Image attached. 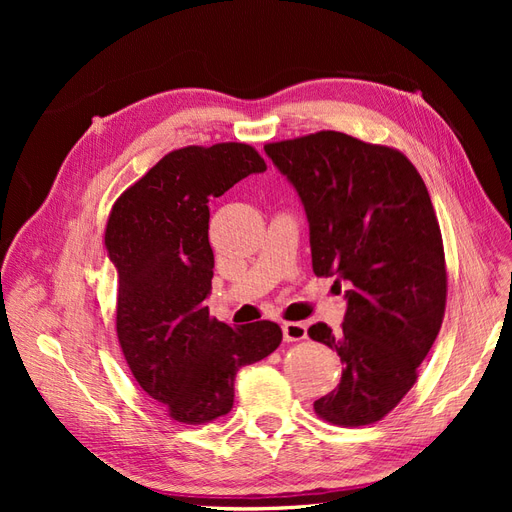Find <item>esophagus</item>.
Returning <instances> with one entry per match:
<instances>
[{
    "mask_svg": "<svg viewBox=\"0 0 512 512\" xmlns=\"http://www.w3.org/2000/svg\"><path fill=\"white\" fill-rule=\"evenodd\" d=\"M282 331L286 342H301V339L307 337V327L303 322H284Z\"/></svg>",
    "mask_w": 512,
    "mask_h": 512,
    "instance_id": "obj_1",
    "label": "esophagus"
}]
</instances>
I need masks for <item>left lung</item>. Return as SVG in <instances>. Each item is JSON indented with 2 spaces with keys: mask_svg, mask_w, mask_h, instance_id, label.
Segmentation results:
<instances>
[{
  "mask_svg": "<svg viewBox=\"0 0 512 512\" xmlns=\"http://www.w3.org/2000/svg\"><path fill=\"white\" fill-rule=\"evenodd\" d=\"M265 151L303 200L314 273L350 284L342 329L307 331L344 363L314 410L339 427L378 423L414 386L444 320V243L425 181L399 149L335 130Z\"/></svg>",
  "mask_w": 512,
  "mask_h": 512,
  "instance_id": "8db88e82",
  "label": "left lung"
}]
</instances>
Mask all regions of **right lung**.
I'll use <instances>...</instances> for the list:
<instances>
[{
  "instance_id": "1",
  "label": "right lung",
  "mask_w": 512,
  "mask_h": 512,
  "mask_svg": "<svg viewBox=\"0 0 512 512\" xmlns=\"http://www.w3.org/2000/svg\"><path fill=\"white\" fill-rule=\"evenodd\" d=\"M262 170L265 160L245 143L181 147L130 185L108 215L119 346L141 389L177 423L228 414L239 367L282 344L275 322L235 329L205 305L213 277L209 198Z\"/></svg>"
}]
</instances>
